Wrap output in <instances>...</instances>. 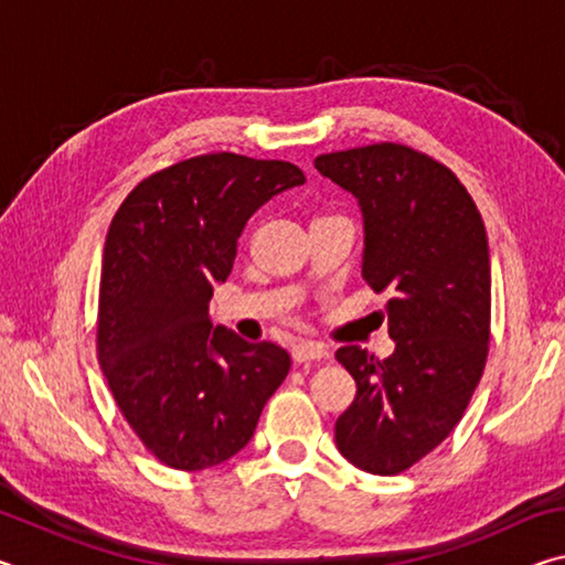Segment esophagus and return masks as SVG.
<instances>
[{
  "mask_svg": "<svg viewBox=\"0 0 565 565\" xmlns=\"http://www.w3.org/2000/svg\"><path fill=\"white\" fill-rule=\"evenodd\" d=\"M291 356H294L296 363H309V361L327 359L329 351H327V347H323V343H319V341H299V343H294Z\"/></svg>",
  "mask_w": 565,
  "mask_h": 565,
  "instance_id": "esophagus-1",
  "label": "esophagus"
}]
</instances>
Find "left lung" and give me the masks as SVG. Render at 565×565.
<instances>
[{
    "label": "left lung",
    "mask_w": 565,
    "mask_h": 565,
    "mask_svg": "<svg viewBox=\"0 0 565 565\" xmlns=\"http://www.w3.org/2000/svg\"><path fill=\"white\" fill-rule=\"evenodd\" d=\"M359 199L363 279L391 294L396 349L379 359L341 347L356 396L337 446L361 471L396 476L426 458L463 418L491 341V262L481 212L451 169L414 147L381 145L313 159Z\"/></svg>",
    "instance_id": "obj_1"
}]
</instances>
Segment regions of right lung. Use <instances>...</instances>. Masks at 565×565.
<instances>
[{"instance_id":"add662e5","label":"right lung","mask_w":565,"mask_h":565,"mask_svg":"<svg viewBox=\"0 0 565 565\" xmlns=\"http://www.w3.org/2000/svg\"><path fill=\"white\" fill-rule=\"evenodd\" d=\"M303 181L291 161L218 151L141 179L111 218L97 359L131 431L169 468L204 471L242 451L289 374L281 347L214 329L209 299L248 216Z\"/></svg>"}]
</instances>
